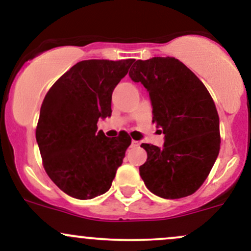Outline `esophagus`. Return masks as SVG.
Masks as SVG:
<instances>
[{"mask_svg": "<svg viewBox=\"0 0 251 251\" xmlns=\"http://www.w3.org/2000/svg\"><path fill=\"white\" fill-rule=\"evenodd\" d=\"M131 147H133V148L139 147V142H137V140H132V142H131Z\"/></svg>", "mask_w": 251, "mask_h": 251, "instance_id": "1", "label": "esophagus"}]
</instances>
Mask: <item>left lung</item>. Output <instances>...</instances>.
<instances>
[{
  "mask_svg": "<svg viewBox=\"0 0 251 251\" xmlns=\"http://www.w3.org/2000/svg\"><path fill=\"white\" fill-rule=\"evenodd\" d=\"M132 81L148 89L152 123L166 134L164 147L143 143L148 159L139 167L145 186L157 197L180 199L201 187L220 149L219 117L207 88L174 57L137 60Z\"/></svg>",
  "mask_w": 251,
  "mask_h": 251,
  "instance_id": "8db88e82",
  "label": "left lung"
}]
</instances>
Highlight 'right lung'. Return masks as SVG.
Returning <instances> with one entry per match:
<instances>
[{"label":"right lung","mask_w":251,"mask_h":251,"mask_svg":"<svg viewBox=\"0 0 251 251\" xmlns=\"http://www.w3.org/2000/svg\"><path fill=\"white\" fill-rule=\"evenodd\" d=\"M134 59L82 60L50 88L35 128L43 166L54 184L76 199H93L111 188L131 144L98 131L111 117L112 93Z\"/></svg>","instance_id":"obj_1"}]
</instances>
